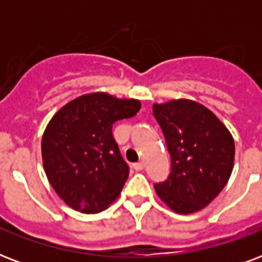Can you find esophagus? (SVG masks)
I'll list each match as a JSON object with an SVG mask.
<instances>
[{"label": "esophagus", "instance_id": "34e87169", "mask_svg": "<svg viewBox=\"0 0 262 262\" xmlns=\"http://www.w3.org/2000/svg\"><path fill=\"white\" fill-rule=\"evenodd\" d=\"M133 168H135L136 171H141L144 168V163L143 162H137V163H133Z\"/></svg>", "mask_w": 262, "mask_h": 262}]
</instances>
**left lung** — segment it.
<instances>
[{"label": "left lung", "instance_id": "8db88e82", "mask_svg": "<svg viewBox=\"0 0 262 262\" xmlns=\"http://www.w3.org/2000/svg\"><path fill=\"white\" fill-rule=\"evenodd\" d=\"M171 158V171L155 183L162 201L177 213L203 209L228 182L235 145L231 133L212 111L193 100L154 104Z\"/></svg>", "mask_w": 262, "mask_h": 262}]
</instances>
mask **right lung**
<instances>
[{
    "label": "right lung",
    "mask_w": 262,
    "mask_h": 262,
    "mask_svg": "<svg viewBox=\"0 0 262 262\" xmlns=\"http://www.w3.org/2000/svg\"><path fill=\"white\" fill-rule=\"evenodd\" d=\"M139 100L96 92L80 96L51 118L43 133V167L55 193L76 211L98 213L119 195L129 166L113 123L139 113Z\"/></svg>",
    "instance_id": "obj_1"
}]
</instances>
